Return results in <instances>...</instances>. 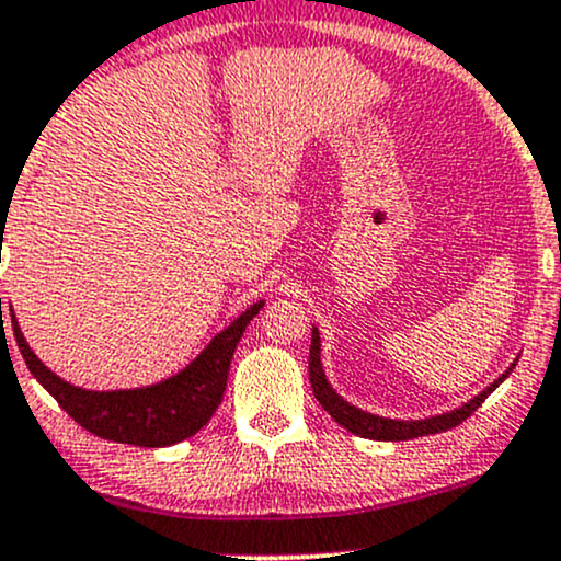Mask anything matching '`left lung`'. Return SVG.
I'll return each instance as SVG.
<instances>
[{
    "mask_svg": "<svg viewBox=\"0 0 561 561\" xmlns=\"http://www.w3.org/2000/svg\"><path fill=\"white\" fill-rule=\"evenodd\" d=\"M319 351H321L319 330L313 327V332H311V356H308V377H311L313 396H317V401L324 405L327 414H330L337 424H343L347 433H353L358 437H369V440H411V437L446 433V430L465 422L467 416H472L474 411H478L480 405L485 403V398L491 396V392L499 388L501 382H504V379L508 377V371L514 369V364H512L506 369V375H501L499 379H495L491 388H485L480 392V396H474L472 401L459 405V409L448 411V414L430 416V420L403 422V420H388V416L369 414V411H362V409H356V405L343 401V398H340L337 392L332 390V385L327 382L324 369H321V353Z\"/></svg>",
    "mask_w": 561,
    "mask_h": 561,
    "instance_id": "8db88e82",
    "label": "left lung"
}]
</instances>
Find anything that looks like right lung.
I'll use <instances>...</instances> for the list:
<instances>
[{
    "mask_svg": "<svg viewBox=\"0 0 561 561\" xmlns=\"http://www.w3.org/2000/svg\"><path fill=\"white\" fill-rule=\"evenodd\" d=\"M261 308L263 302H253L242 317L231 321L227 330L218 332L208 347L179 375L163 379L158 385H150V388L107 392L76 388V385L57 377L55 371H49L47 366L38 362L28 343H25L12 308L10 317L18 347H21L31 375L68 411L70 420L79 422L92 435L105 437V440L128 443V446L141 448H163L192 437L214 416V411L224 398V390H227L229 364L231 356H234V347L240 343L244 327L250 324V319Z\"/></svg>",
    "mask_w": 561,
    "mask_h": 561,
    "instance_id": "add662e5",
    "label": "right lung"
}]
</instances>
